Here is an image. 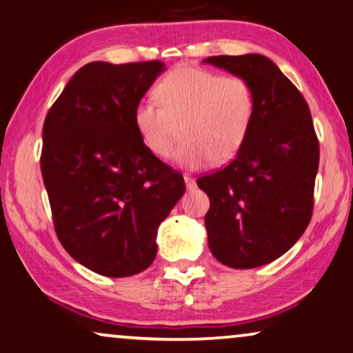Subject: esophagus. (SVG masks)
Masks as SVG:
<instances>
[{"label":"esophagus","instance_id":"34e87169","mask_svg":"<svg viewBox=\"0 0 353 353\" xmlns=\"http://www.w3.org/2000/svg\"><path fill=\"white\" fill-rule=\"evenodd\" d=\"M184 181H185V187H187V190L192 192V190L195 189V181H194V177H190V176H184Z\"/></svg>","mask_w":353,"mask_h":353}]
</instances>
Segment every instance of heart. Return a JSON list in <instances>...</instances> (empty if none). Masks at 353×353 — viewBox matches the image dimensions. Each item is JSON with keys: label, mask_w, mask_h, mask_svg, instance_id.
<instances>
[{"label": "heart", "mask_w": 353, "mask_h": 353, "mask_svg": "<svg viewBox=\"0 0 353 353\" xmlns=\"http://www.w3.org/2000/svg\"><path fill=\"white\" fill-rule=\"evenodd\" d=\"M154 98L158 103L143 101L135 108V129L150 152L168 158L181 125L184 142L174 159L185 169L232 159L255 117V92L245 79L190 65L164 75L154 87Z\"/></svg>", "instance_id": "1"}]
</instances>
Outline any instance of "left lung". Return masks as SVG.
Masks as SVG:
<instances>
[{
  "instance_id": "obj_1",
  "label": "left lung",
  "mask_w": 353,
  "mask_h": 353,
  "mask_svg": "<svg viewBox=\"0 0 353 353\" xmlns=\"http://www.w3.org/2000/svg\"><path fill=\"white\" fill-rule=\"evenodd\" d=\"M203 63L245 79L256 100L237 157L196 179L210 196V250L236 270L268 265L302 237L312 219L319 145L310 108L266 56H210Z\"/></svg>"
}]
</instances>
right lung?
Segmentation results:
<instances>
[{
    "label": "right lung",
    "mask_w": 353,
    "mask_h": 353,
    "mask_svg": "<svg viewBox=\"0 0 353 353\" xmlns=\"http://www.w3.org/2000/svg\"><path fill=\"white\" fill-rule=\"evenodd\" d=\"M161 61L88 63L43 124L41 176L65 252L93 272L125 278L152 265L159 224L184 195L182 174L145 147L134 111Z\"/></svg>",
    "instance_id": "right-lung-1"
}]
</instances>
